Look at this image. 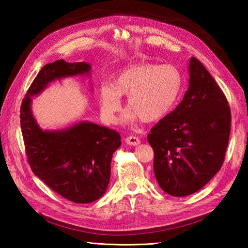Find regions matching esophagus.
Listing matches in <instances>:
<instances>
[{
	"instance_id": "34e87169",
	"label": "esophagus",
	"mask_w": 248,
	"mask_h": 248,
	"mask_svg": "<svg viewBox=\"0 0 248 248\" xmlns=\"http://www.w3.org/2000/svg\"><path fill=\"white\" fill-rule=\"evenodd\" d=\"M124 141L131 146H138L140 143V140L138 138H135V136H128V138H125Z\"/></svg>"
}]
</instances>
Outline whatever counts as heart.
<instances>
[{"mask_svg": "<svg viewBox=\"0 0 248 248\" xmlns=\"http://www.w3.org/2000/svg\"><path fill=\"white\" fill-rule=\"evenodd\" d=\"M182 78L171 65L140 64L120 71L112 85L100 89V109L107 123L114 124L120 109V97H127L130 108L121 118L123 124L141 119L154 123L171 109L181 92Z\"/></svg>", "mask_w": 248, "mask_h": 248, "instance_id": "obj_1", "label": "heart"}]
</instances>
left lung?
Listing matches in <instances>:
<instances>
[{
  "label": "left lung",
  "mask_w": 248,
  "mask_h": 248,
  "mask_svg": "<svg viewBox=\"0 0 248 248\" xmlns=\"http://www.w3.org/2000/svg\"><path fill=\"white\" fill-rule=\"evenodd\" d=\"M188 75L182 101L148 135L156 181L175 197L199 191L217 175L230 134L229 105L212 76L195 57Z\"/></svg>",
  "instance_id": "left-lung-1"
}]
</instances>
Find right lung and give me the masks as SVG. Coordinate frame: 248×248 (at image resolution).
Masks as SVG:
<instances>
[{"mask_svg": "<svg viewBox=\"0 0 248 248\" xmlns=\"http://www.w3.org/2000/svg\"><path fill=\"white\" fill-rule=\"evenodd\" d=\"M86 62L64 60L45 65L31 83L20 110L26 155L31 170L61 196L76 203H89L102 197L108 186L110 162L120 145L115 130L76 121L65 128L44 130L31 112V99L51 83L73 77H91Z\"/></svg>", "mask_w": 248, "mask_h": 248, "instance_id": "right-lung-1", "label": "right lung"}]
</instances>
